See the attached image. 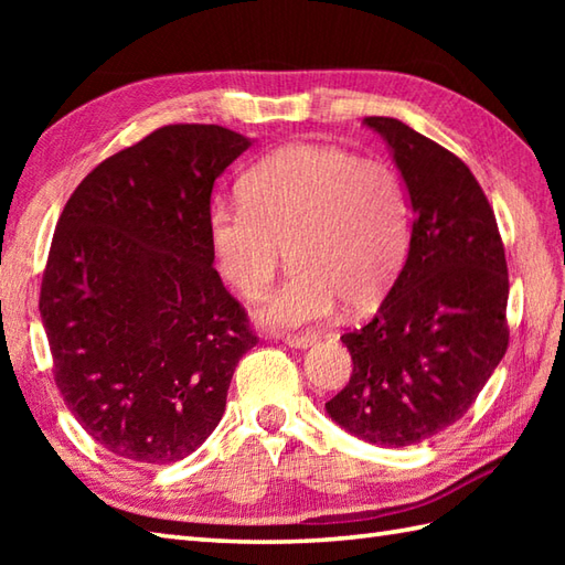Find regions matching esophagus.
I'll return each instance as SVG.
<instances>
[{
    "label": "esophagus",
    "mask_w": 565,
    "mask_h": 565,
    "mask_svg": "<svg viewBox=\"0 0 565 565\" xmlns=\"http://www.w3.org/2000/svg\"><path fill=\"white\" fill-rule=\"evenodd\" d=\"M281 342L294 347V350H306V347L316 342V338L313 334H281Z\"/></svg>",
    "instance_id": "esophagus-1"
}]
</instances>
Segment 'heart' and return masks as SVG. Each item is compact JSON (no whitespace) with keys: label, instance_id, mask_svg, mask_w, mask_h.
Segmentation results:
<instances>
[{"label":"heart","instance_id":"b5f03b06","mask_svg":"<svg viewBox=\"0 0 565 565\" xmlns=\"http://www.w3.org/2000/svg\"><path fill=\"white\" fill-rule=\"evenodd\" d=\"M209 227L221 274L247 301L269 294L286 247L294 269L259 320L298 330L338 301L366 310L391 289L411 247V201L391 164L301 142L252 167L239 201L213 203Z\"/></svg>","mask_w":565,"mask_h":565}]
</instances>
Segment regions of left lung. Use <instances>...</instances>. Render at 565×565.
Masks as SVG:
<instances>
[{"label":"left lung","instance_id":"8db88e82","mask_svg":"<svg viewBox=\"0 0 565 565\" xmlns=\"http://www.w3.org/2000/svg\"><path fill=\"white\" fill-rule=\"evenodd\" d=\"M415 213L411 249L366 326L342 334L350 383L326 403L354 437L411 447L461 419L510 344L508 262L471 170L398 118L369 116Z\"/></svg>","mask_w":565,"mask_h":565}]
</instances>
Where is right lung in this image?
Instances as JSON below:
<instances>
[{
    "label": "right lung",
    "instance_id": "right-lung-1",
    "mask_svg": "<svg viewBox=\"0 0 565 565\" xmlns=\"http://www.w3.org/2000/svg\"><path fill=\"white\" fill-rule=\"evenodd\" d=\"M249 146L223 126H162L94 167L60 213L39 301L55 386L121 459L196 451L259 342L209 227L213 182Z\"/></svg>",
    "mask_w": 565,
    "mask_h": 565
}]
</instances>
